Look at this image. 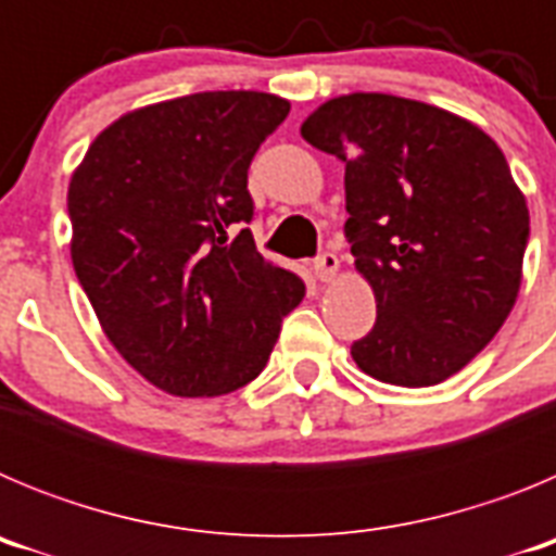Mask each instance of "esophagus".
Here are the masks:
<instances>
[{"mask_svg":"<svg viewBox=\"0 0 556 556\" xmlns=\"http://www.w3.org/2000/svg\"><path fill=\"white\" fill-rule=\"evenodd\" d=\"M308 267H312V275L317 278V281L326 283V281H331L333 275H337L339 258L333 253H320L317 258H312V264H308Z\"/></svg>","mask_w":556,"mask_h":556,"instance_id":"34e87169","label":"esophagus"}]
</instances>
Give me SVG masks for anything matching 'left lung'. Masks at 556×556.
Segmentation results:
<instances>
[{
  "mask_svg": "<svg viewBox=\"0 0 556 556\" xmlns=\"http://www.w3.org/2000/svg\"><path fill=\"white\" fill-rule=\"evenodd\" d=\"M301 136L345 164V236L376 294L353 362L397 387L459 372L520 289L529 208L504 152L468 119L392 94L328 100Z\"/></svg>",
  "mask_w": 556,
  "mask_h": 556,
  "instance_id": "left-lung-1",
  "label": "left lung"
}]
</instances>
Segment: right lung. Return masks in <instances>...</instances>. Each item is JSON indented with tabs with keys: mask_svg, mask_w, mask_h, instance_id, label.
Here are the masks:
<instances>
[{
	"mask_svg": "<svg viewBox=\"0 0 556 556\" xmlns=\"http://www.w3.org/2000/svg\"><path fill=\"white\" fill-rule=\"evenodd\" d=\"M289 102L203 91L125 113L68 184L72 264L132 370L180 397L228 395L267 367L306 287L264 262L248 169Z\"/></svg>",
	"mask_w": 556,
	"mask_h": 556,
	"instance_id": "1",
	"label": "right lung"
}]
</instances>
